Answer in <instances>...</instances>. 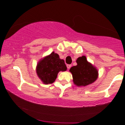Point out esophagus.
<instances>
[{"label":"esophagus","instance_id":"obj_1","mask_svg":"<svg viewBox=\"0 0 125 125\" xmlns=\"http://www.w3.org/2000/svg\"><path fill=\"white\" fill-rule=\"evenodd\" d=\"M71 67V64H67V69H69Z\"/></svg>","mask_w":125,"mask_h":125}]
</instances>
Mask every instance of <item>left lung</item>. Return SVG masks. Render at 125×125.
<instances>
[{"instance_id":"left-lung-1","label":"left lung","mask_w":125,"mask_h":125,"mask_svg":"<svg viewBox=\"0 0 125 125\" xmlns=\"http://www.w3.org/2000/svg\"><path fill=\"white\" fill-rule=\"evenodd\" d=\"M76 62V66L70 69L74 83L78 86H85L94 82L98 75L95 67L87 61L84 56L77 58Z\"/></svg>"}]
</instances>
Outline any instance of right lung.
<instances>
[{
  "mask_svg": "<svg viewBox=\"0 0 125 125\" xmlns=\"http://www.w3.org/2000/svg\"><path fill=\"white\" fill-rule=\"evenodd\" d=\"M67 70L64 61L57 53L52 52L38 64L36 72L44 84L52 83L56 79L59 72Z\"/></svg>",
  "mask_w": 125,
  "mask_h": 125,
  "instance_id": "add662e5",
  "label": "right lung"
}]
</instances>
